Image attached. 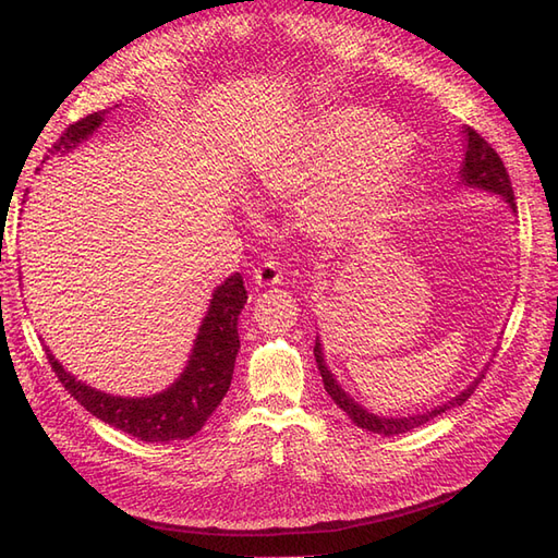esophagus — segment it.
Wrapping results in <instances>:
<instances>
[{
  "label": "esophagus",
  "mask_w": 558,
  "mask_h": 558,
  "mask_svg": "<svg viewBox=\"0 0 558 558\" xmlns=\"http://www.w3.org/2000/svg\"><path fill=\"white\" fill-rule=\"evenodd\" d=\"M252 280L259 284V288H268V284H278L282 280L280 264L276 259H266L264 264H259V266L254 268Z\"/></svg>",
  "instance_id": "34e87169"
}]
</instances>
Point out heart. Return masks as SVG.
Wrapping results in <instances>:
<instances>
[{
	"label": "heart",
	"mask_w": 558,
	"mask_h": 558,
	"mask_svg": "<svg viewBox=\"0 0 558 558\" xmlns=\"http://www.w3.org/2000/svg\"><path fill=\"white\" fill-rule=\"evenodd\" d=\"M408 141L381 112L330 106L311 116L259 174L270 199L313 195V231L347 242L384 217L410 179Z\"/></svg>",
	"instance_id": "obj_1"
}]
</instances>
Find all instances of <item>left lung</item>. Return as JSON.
I'll use <instances>...</instances> for the list:
<instances>
[{
    "label": "left lung",
    "mask_w": 558,
    "mask_h": 558,
    "mask_svg": "<svg viewBox=\"0 0 558 558\" xmlns=\"http://www.w3.org/2000/svg\"><path fill=\"white\" fill-rule=\"evenodd\" d=\"M462 134H464V160H462V169H460L462 185H469V189H478V191H485V193H495V195L505 199L511 211H517L509 174H507L502 160H499V155L495 153V148H490V143L485 141L481 134L471 130V126H464ZM313 353H316V363H318V369H320L325 391L330 393L332 401L347 412L349 420L355 426L365 428V432L381 434V436H398V434L412 432V428H417L426 422L436 420L438 415H442V412L462 405L466 398L474 393V389L478 387V381L483 377V373H481L474 381L469 384L464 391H460L454 398H450V401L440 403V405L426 410V412H417V415H408V417H401V415H398V417H381V415H375V412L365 410L361 403H355L353 398L344 389H341V384L332 375V369L327 367V363H325L320 339H316V349H313Z\"/></svg>",
    "instance_id": "obj_1"
}]
</instances>
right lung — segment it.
I'll return each instance as SVG.
<instances>
[{"instance_id": "obj_1", "label": "right lung", "mask_w": 558, "mask_h": 558, "mask_svg": "<svg viewBox=\"0 0 558 558\" xmlns=\"http://www.w3.org/2000/svg\"><path fill=\"white\" fill-rule=\"evenodd\" d=\"M106 116L108 110H98L94 116L70 124L49 153L65 155L77 148L82 141L94 136L98 126L106 122ZM245 304L247 290L242 284V276H228L209 299V308L193 341L189 365L183 367V373L171 387L153 396L132 398L98 391L70 375L49 349L47 359L65 391L94 417L146 442L185 440L205 426L231 387L235 355L240 349L238 316Z\"/></svg>"}]
</instances>
